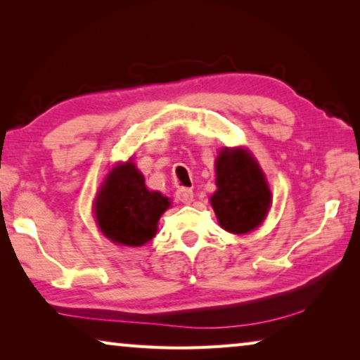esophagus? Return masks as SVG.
I'll return each mask as SVG.
<instances>
[{
    "label": "esophagus",
    "mask_w": 360,
    "mask_h": 360,
    "mask_svg": "<svg viewBox=\"0 0 360 360\" xmlns=\"http://www.w3.org/2000/svg\"><path fill=\"white\" fill-rule=\"evenodd\" d=\"M176 198H178L182 203H191L193 200V191L187 187H179L178 191H176Z\"/></svg>",
    "instance_id": "34e87169"
}]
</instances>
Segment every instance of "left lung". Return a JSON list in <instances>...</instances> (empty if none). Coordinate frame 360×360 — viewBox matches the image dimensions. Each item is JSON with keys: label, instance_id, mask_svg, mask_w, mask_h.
I'll list each match as a JSON object with an SVG mask.
<instances>
[{"label": "left lung", "instance_id": "left-lung-1", "mask_svg": "<svg viewBox=\"0 0 360 360\" xmlns=\"http://www.w3.org/2000/svg\"><path fill=\"white\" fill-rule=\"evenodd\" d=\"M217 191L211 197L217 221L230 233L243 235L264 221L271 193L264 173L243 149H222L216 162Z\"/></svg>", "mask_w": 360, "mask_h": 360}]
</instances>
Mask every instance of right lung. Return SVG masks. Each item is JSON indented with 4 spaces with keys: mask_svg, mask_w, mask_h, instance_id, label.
I'll use <instances>...</instances> for the list:
<instances>
[{
    "mask_svg": "<svg viewBox=\"0 0 360 360\" xmlns=\"http://www.w3.org/2000/svg\"><path fill=\"white\" fill-rule=\"evenodd\" d=\"M169 202L160 192H149L144 176L131 162L108 174L95 202V216L109 240L124 246H141L157 233V222Z\"/></svg>",
    "mask_w": 360,
    "mask_h": 360,
    "instance_id": "right-lung-1",
    "label": "right lung"
}]
</instances>
